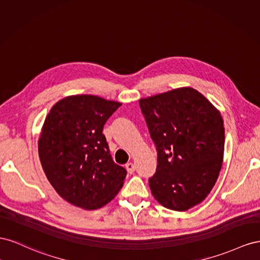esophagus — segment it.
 Listing matches in <instances>:
<instances>
[{"instance_id":"esophagus-1","label":"esophagus","mask_w":260,"mask_h":260,"mask_svg":"<svg viewBox=\"0 0 260 260\" xmlns=\"http://www.w3.org/2000/svg\"><path fill=\"white\" fill-rule=\"evenodd\" d=\"M126 169H127V171L129 172V173H133L135 171V165L133 162H128V163H126Z\"/></svg>"}]
</instances>
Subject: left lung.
Segmentation results:
<instances>
[{"label": "left lung", "mask_w": 260, "mask_h": 260, "mask_svg": "<svg viewBox=\"0 0 260 260\" xmlns=\"http://www.w3.org/2000/svg\"><path fill=\"white\" fill-rule=\"evenodd\" d=\"M158 155L149 179L153 197L166 208L185 211L202 203L223 160L224 127L219 111L192 88L139 100Z\"/></svg>", "instance_id": "left-lung-1"}]
</instances>
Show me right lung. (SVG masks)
Wrapping results in <instances>:
<instances>
[{
    "label": "right lung",
    "mask_w": 260,
    "mask_h": 260,
    "mask_svg": "<svg viewBox=\"0 0 260 260\" xmlns=\"http://www.w3.org/2000/svg\"><path fill=\"white\" fill-rule=\"evenodd\" d=\"M121 106L97 95H72L46 117L38 143L41 166L57 194L74 206L101 208L123 186L127 172L113 161L102 134Z\"/></svg>",
    "instance_id": "1"
}]
</instances>
